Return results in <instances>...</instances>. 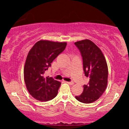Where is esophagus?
<instances>
[{
    "instance_id": "1",
    "label": "esophagus",
    "mask_w": 129,
    "mask_h": 129,
    "mask_svg": "<svg viewBox=\"0 0 129 129\" xmlns=\"http://www.w3.org/2000/svg\"><path fill=\"white\" fill-rule=\"evenodd\" d=\"M66 82L68 84H70V85H73V84H74V82H73V81H71V82H67V81Z\"/></svg>"
}]
</instances>
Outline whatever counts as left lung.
Listing matches in <instances>:
<instances>
[{"label":"left lung","instance_id":"8db88e82","mask_svg":"<svg viewBox=\"0 0 129 129\" xmlns=\"http://www.w3.org/2000/svg\"><path fill=\"white\" fill-rule=\"evenodd\" d=\"M79 50L83 62L85 76L89 78L84 85V91L75 98L81 103H91L100 98L107 85L108 67L101 50L92 41L85 39L75 43Z\"/></svg>","mask_w":129,"mask_h":129}]
</instances>
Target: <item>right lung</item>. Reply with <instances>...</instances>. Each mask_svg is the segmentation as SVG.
Wrapping results in <instances>:
<instances>
[{
  "label": "right lung",
  "mask_w": 129,
  "mask_h": 129,
  "mask_svg": "<svg viewBox=\"0 0 129 129\" xmlns=\"http://www.w3.org/2000/svg\"><path fill=\"white\" fill-rule=\"evenodd\" d=\"M66 45V42L39 41L29 51L23 72L24 81L29 94L37 100L48 101L57 95L61 83L51 77L44 76V73Z\"/></svg>",
  "instance_id": "1"
}]
</instances>
